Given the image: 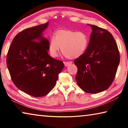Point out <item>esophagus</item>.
I'll list each match as a JSON object with an SVG mask.
<instances>
[{"instance_id": "1", "label": "esophagus", "mask_w": 128, "mask_h": 128, "mask_svg": "<svg viewBox=\"0 0 128 128\" xmlns=\"http://www.w3.org/2000/svg\"><path fill=\"white\" fill-rule=\"evenodd\" d=\"M72 62H64V65L66 66H70V64H72Z\"/></svg>"}]
</instances>
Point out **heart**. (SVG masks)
<instances>
[{
  "instance_id": "b5f03b06",
  "label": "heart",
  "mask_w": 128,
  "mask_h": 128,
  "mask_svg": "<svg viewBox=\"0 0 128 128\" xmlns=\"http://www.w3.org/2000/svg\"><path fill=\"white\" fill-rule=\"evenodd\" d=\"M89 40V36L84 32L69 29H59L50 39V53L52 57H56L61 48L66 57L78 58L87 50Z\"/></svg>"
}]
</instances>
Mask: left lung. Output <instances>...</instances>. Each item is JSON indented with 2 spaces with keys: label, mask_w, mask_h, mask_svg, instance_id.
<instances>
[{
  "label": "left lung",
  "mask_w": 128,
  "mask_h": 128,
  "mask_svg": "<svg viewBox=\"0 0 128 128\" xmlns=\"http://www.w3.org/2000/svg\"><path fill=\"white\" fill-rule=\"evenodd\" d=\"M88 25L92 32L88 48L74 62L78 69L76 80L84 92L95 94L111 85L120 62V53L114 36L108 30Z\"/></svg>",
  "instance_id": "8db88e82"
}]
</instances>
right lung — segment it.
Returning <instances> with one entry per match:
<instances>
[{
  "mask_svg": "<svg viewBox=\"0 0 128 128\" xmlns=\"http://www.w3.org/2000/svg\"><path fill=\"white\" fill-rule=\"evenodd\" d=\"M48 22L22 30L8 50L7 66L15 86L34 97L44 96L54 88L64 65L48 54L49 41L42 36Z\"/></svg>",
  "mask_w": 128,
  "mask_h": 128,
  "instance_id": "1",
  "label": "right lung"
}]
</instances>
